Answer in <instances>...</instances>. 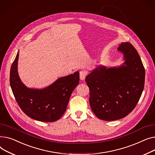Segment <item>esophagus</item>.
<instances>
[{
	"instance_id": "34e87169",
	"label": "esophagus",
	"mask_w": 155,
	"mask_h": 155,
	"mask_svg": "<svg viewBox=\"0 0 155 155\" xmlns=\"http://www.w3.org/2000/svg\"><path fill=\"white\" fill-rule=\"evenodd\" d=\"M79 75H80V79L83 81V80H84V79L87 75V72L84 70H82L79 72Z\"/></svg>"
}]
</instances>
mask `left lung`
<instances>
[{"label":"left lung","mask_w":155,"mask_h":155,"mask_svg":"<svg viewBox=\"0 0 155 155\" xmlns=\"http://www.w3.org/2000/svg\"><path fill=\"white\" fill-rule=\"evenodd\" d=\"M117 50L125 60L120 67L99 66L86 78L89 104L100 120L114 121L129 114L136 107L144 86L145 71L139 54L130 42Z\"/></svg>","instance_id":"1"}]
</instances>
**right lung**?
Wrapping results in <instances>:
<instances>
[{"label":"right lung","mask_w":155,"mask_h":155,"mask_svg":"<svg viewBox=\"0 0 155 155\" xmlns=\"http://www.w3.org/2000/svg\"><path fill=\"white\" fill-rule=\"evenodd\" d=\"M19 52L11 68L10 84L17 104L22 111L34 120L54 122L66 110L71 95L79 83V72L59 78L42 89L27 87L17 72Z\"/></svg>","instance_id":"1"}]
</instances>
